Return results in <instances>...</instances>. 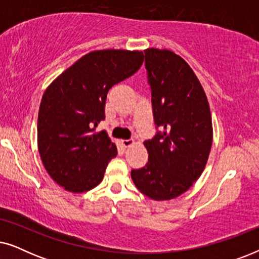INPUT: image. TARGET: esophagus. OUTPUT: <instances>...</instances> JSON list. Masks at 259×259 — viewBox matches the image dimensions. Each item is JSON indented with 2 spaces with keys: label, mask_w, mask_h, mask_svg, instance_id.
Returning a JSON list of instances; mask_svg holds the SVG:
<instances>
[{
  "label": "esophagus",
  "mask_w": 259,
  "mask_h": 259,
  "mask_svg": "<svg viewBox=\"0 0 259 259\" xmlns=\"http://www.w3.org/2000/svg\"><path fill=\"white\" fill-rule=\"evenodd\" d=\"M121 144L123 147H130L131 145L134 144V141L132 139H123V140H121Z\"/></svg>",
  "instance_id": "1"
}]
</instances>
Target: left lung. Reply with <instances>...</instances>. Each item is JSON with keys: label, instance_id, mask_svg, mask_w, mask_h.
Here are the masks:
<instances>
[{"label": "left lung", "instance_id": "obj_1", "mask_svg": "<svg viewBox=\"0 0 259 259\" xmlns=\"http://www.w3.org/2000/svg\"><path fill=\"white\" fill-rule=\"evenodd\" d=\"M154 137L145 141L148 161L132 169L137 189L154 200L180 196L199 178L212 146L207 98L185 60L166 49H146Z\"/></svg>", "mask_w": 259, "mask_h": 259}]
</instances>
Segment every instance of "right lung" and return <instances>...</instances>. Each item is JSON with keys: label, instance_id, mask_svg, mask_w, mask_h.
I'll list each match as a JSON object with an SVG mask.
<instances>
[{"label": "right lung", "instance_id": "add662e5", "mask_svg": "<svg viewBox=\"0 0 259 259\" xmlns=\"http://www.w3.org/2000/svg\"><path fill=\"white\" fill-rule=\"evenodd\" d=\"M143 62V52L95 51L46 90L37 118L38 152L49 176L67 191L82 193L101 183L118 154L105 131L95 132L105 120L107 93Z\"/></svg>", "mask_w": 259, "mask_h": 259}]
</instances>
